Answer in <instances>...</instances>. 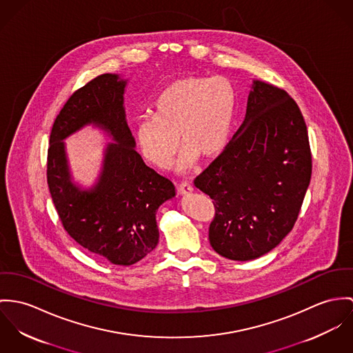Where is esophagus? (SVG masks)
Masks as SVG:
<instances>
[{
  "instance_id": "esophagus-1",
  "label": "esophagus",
  "mask_w": 353,
  "mask_h": 353,
  "mask_svg": "<svg viewBox=\"0 0 353 353\" xmlns=\"http://www.w3.org/2000/svg\"><path fill=\"white\" fill-rule=\"evenodd\" d=\"M177 190H179L180 195H191L194 191V187L191 183H181L177 185Z\"/></svg>"
}]
</instances>
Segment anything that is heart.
<instances>
[{
	"label": "heart",
	"instance_id": "heart-1",
	"mask_svg": "<svg viewBox=\"0 0 353 353\" xmlns=\"http://www.w3.org/2000/svg\"><path fill=\"white\" fill-rule=\"evenodd\" d=\"M234 114L235 93L229 79L188 76L161 92L154 117L139 119L134 134L142 156L161 169L172 163L180 139L184 148L179 170L187 172L199 157L211 159L225 150Z\"/></svg>",
	"mask_w": 353,
	"mask_h": 353
}]
</instances>
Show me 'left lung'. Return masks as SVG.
Segmentation results:
<instances>
[{
    "label": "left lung",
    "mask_w": 353,
    "mask_h": 353,
    "mask_svg": "<svg viewBox=\"0 0 353 353\" xmlns=\"http://www.w3.org/2000/svg\"><path fill=\"white\" fill-rule=\"evenodd\" d=\"M310 179L312 153L299 107L285 90L253 79L242 124L195 180L214 200L212 249L234 261L271 252L292 230Z\"/></svg>",
    "instance_id": "left-lung-1"
}]
</instances>
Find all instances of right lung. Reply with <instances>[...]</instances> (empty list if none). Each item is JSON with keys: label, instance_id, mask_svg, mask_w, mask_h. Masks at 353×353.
<instances>
[{"label": "right lung", "instance_id": "obj_1", "mask_svg": "<svg viewBox=\"0 0 353 353\" xmlns=\"http://www.w3.org/2000/svg\"><path fill=\"white\" fill-rule=\"evenodd\" d=\"M127 82L103 74L73 93L54 121L47 156V183L65 230L115 265H132L156 249L158 208L176 196L172 181L135 150L124 110ZM86 125L114 141L106 144L101 173L89 189L72 180L63 142Z\"/></svg>", "mask_w": 353, "mask_h": 353}]
</instances>
